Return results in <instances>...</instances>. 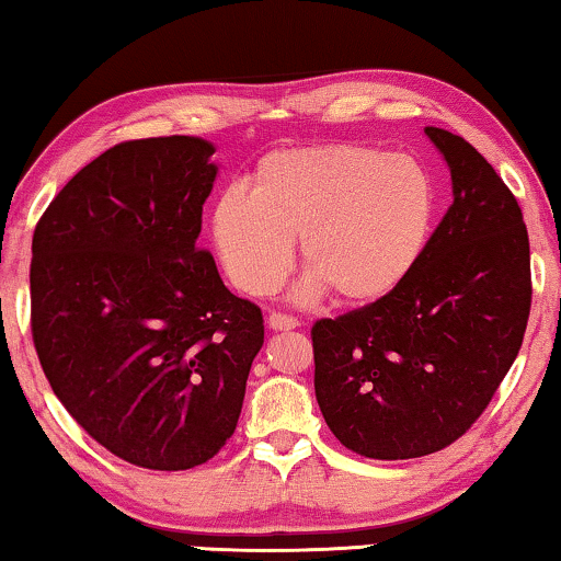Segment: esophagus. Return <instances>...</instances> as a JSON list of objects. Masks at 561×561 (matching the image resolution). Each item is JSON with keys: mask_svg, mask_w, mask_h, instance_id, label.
Here are the masks:
<instances>
[{"mask_svg": "<svg viewBox=\"0 0 561 561\" xmlns=\"http://www.w3.org/2000/svg\"><path fill=\"white\" fill-rule=\"evenodd\" d=\"M267 327L275 329V332H288V329H296V327H301V321H298L296 317H290V313L273 311L271 317H267Z\"/></svg>", "mask_w": 561, "mask_h": 561, "instance_id": "obj_1", "label": "esophagus"}]
</instances>
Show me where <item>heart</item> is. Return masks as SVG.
<instances>
[{
	"label": "heart",
	"instance_id": "b5f03b06",
	"mask_svg": "<svg viewBox=\"0 0 561 561\" xmlns=\"http://www.w3.org/2000/svg\"><path fill=\"white\" fill-rule=\"evenodd\" d=\"M434 217V179L416 158L329 142L275 150L257 163L250 194L221 191L211 237L229 278L252 296L278 288L301 237L304 296L373 304L424 257Z\"/></svg>",
	"mask_w": 561,
	"mask_h": 561
}]
</instances>
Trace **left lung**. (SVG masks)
I'll use <instances>...</instances> for the list:
<instances>
[{
    "label": "left lung",
    "instance_id": "obj_1",
    "mask_svg": "<svg viewBox=\"0 0 561 561\" xmlns=\"http://www.w3.org/2000/svg\"><path fill=\"white\" fill-rule=\"evenodd\" d=\"M455 202L413 273L380 301L311 327L327 426L370 459H413L457 442L493 401L531 311L524 214L465 137L426 127Z\"/></svg>",
    "mask_w": 561,
    "mask_h": 561
}]
</instances>
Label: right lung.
<instances>
[{
	"label": "right lung",
	"mask_w": 561,
	"mask_h": 561,
	"mask_svg": "<svg viewBox=\"0 0 561 561\" xmlns=\"http://www.w3.org/2000/svg\"><path fill=\"white\" fill-rule=\"evenodd\" d=\"M214 145L127 140L83 165L33 234L30 329L83 432L145 470H191L234 434L263 311L196 244Z\"/></svg>",
	"instance_id": "add662e5"
}]
</instances>
